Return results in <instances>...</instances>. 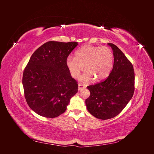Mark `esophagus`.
<instances>
[{"mask_svg": "<svg viewBox=\"0 0 154 154\" xmlns=\"http://www.w3.org/2000/svg\"><path fill=\"white\" fill-rule=\"evenodd\" d=\"M85 88V85H83L82 84V83H79L78 84V90L79 91H81L82 89H83V88Z\"/></svg>", "mask_w": 154, "mask_h": 154, "instance_id": "obj_1", "label": "esophagus"}]
</instances>
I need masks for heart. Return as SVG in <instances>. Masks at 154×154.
Masks as SVG:
<instances>
[{
	"label": "heart",
	"mask_w": 154,
	"mask_h": 154,
	"mask_svg": "<svg viewBox=\"0 0 154 154\" xmlns=\"http://www.w3.org/2000/svg\"><path fill=\"white\" fill-rule=\"evenodd\" d=\"M114 62V54L109 48L85 45L76 51L75 58H67L66 66L74 78L80 76L84 66L85 72L82 78V81L89 82L93 78L101 81L110 75Z\"/></svg>",
	"instance_id": "b5f03b06"
}]
</instances>
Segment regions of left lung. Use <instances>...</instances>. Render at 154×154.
<instances>
[{
  "instance_id": "obj_1",
  "label": "left lung",
  "mask_w": 154,
  "mask_h": 154,
  "mask_svg": "<svg viewBox=\"0 0 154 154\" xmlns=\"http://www.w3.org/2000/svg\"><path fill=\"white\" fill-rule=\"evenodd\" d=\"M114 57L113 69L105 80L87 86L91 94L85 100L88 111L100 119L114 118L132 99L134 92V70L132 63L112 43Z\"/></svg>"
}]
</instances>
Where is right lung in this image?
<instances>
[{
    "label": "right lung",
    "mask_w": 154,
    "mask_h": 154,
    "mask_svg": "<svg viewBox=\"0 0 154 154\" xmlns=\"http://www.w3.org/2000/svg\"><path fill=\"white\" fill-rule=\"evenodd\" d=\"M78 42L49 41L31 57L23 72L22 84L27 105L38 115L56 118L67 109L78 91L66 60Z\"/></svg>",
    "instance_id": "add662e5"
}]
</instances>
